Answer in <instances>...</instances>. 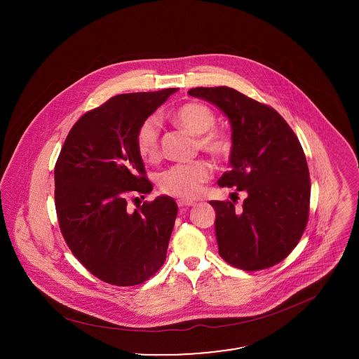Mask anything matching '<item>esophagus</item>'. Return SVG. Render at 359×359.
Wrapping results in <instances>:
<instances>
[{
    "instance_id": "esophagus-1",
    "label": "esophagus",
    "mask_w": 359,
    "mask_h": 359,
    "mask_svg": "<svg viewBox=\"0 0 359 359\" xmlns=\"http://www.w3.org/2000/svg\"><path fill=\"white\" fill-rule=\"evenodd\" d=\"M177 205H180V207H189V205H195V202L189 201V199H178Z\"/></svg>"
}]
</instances>
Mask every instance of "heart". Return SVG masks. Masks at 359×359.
I'll use <instances>...</instances> for the list:
<instances>
[{
    "label": "heart",
    "instance_id": "obj_1",
    "mask_svg": "<svg viewBox=\"0 0 359 359\" xmlns=\"http://www.w3.org/2000/svg\"><path fill=\"white\" fill-rule=\"evenodd\" d=\"M174 121L192 135H198L196 147L205 154L224 158L232 151V140L222 131L212 130L217 123L215 113L205 103L188 102L174 113ZM137 151L147 161H154L160 156V127L156 117H148L137 131ZM211 175L210 164L195 160L187 164H175L158 175V185L164 194L194 198L199 194L202 184Z\"/></svg>",
    "mask_w": 359,
    "mask_h": 359
}]
</instances>
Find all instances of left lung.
Here are the masks:
<instances>
[{
  "instance_id": "obj_1",
  "label": "left lung",
  "mask_w": 359,
  "mask_h": 359,
  "mask_svg": "<svg viewBox=\"0 0 359 359\" xmlns=\"http://www.w3.org/2000/svg\"><path fill=\"white\" fill-rule=\"evenodd\" d=\"M191 97L215 104L232 128L231 170L219 187L245 191L242 208L211 201L218 253L243 271L269 268L292 253L308 222L311 182L299 138L271 106L229 87H196Z\"/></svg>"
}]
</instances>
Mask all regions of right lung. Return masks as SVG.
Instances as JSON below:
<instances>
[{
  "label": "right lung",
  "instance_id": "add662e5",
  "mask_svg": "<svg viewBox=\"0 0 359 359\" xmlns=\"http://www.w3.org/2000/svg\"><path fill=\"white\" fill-rule=\"evenodd\" d=\"M175 91L120 94L87 111L56 160L60 232L77 259L106 283L140 285L165 261L178 205L158 196L131 211L127 198L154 189L137 151V131Z\"/></svg>",
  "mask_w": 359,
  "mask_h": 359
}]
</instances>
